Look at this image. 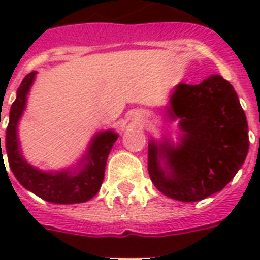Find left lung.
I'll return each instance as SVG.
<instances>
[{"label":"left lung","instance_id":"left-lung-1","mask_svg":"<svg viewBox=\"0 0 260 260\" xmlns=\"http://www.w3.org/2000/svg\"><path fill=\"white\" fill-rule=\"evenodd\" d=\"M169 113L181 120L183 135L177 147L167 140L150 143L152 183L182 202L200 201L224 189L243 166L250 147L246 113L232 85L221 75L198 85L179 83Z\"/></svg>","mask_w":260,"mask_h":260}]
</instances>
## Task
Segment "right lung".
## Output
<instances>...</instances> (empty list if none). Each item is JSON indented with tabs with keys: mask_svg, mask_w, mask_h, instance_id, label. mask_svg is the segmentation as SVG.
Listing matches in <instances>:
<instances>
[{
	"mask_svg": "<svg viewBox=\"0 0 260 260\" xmlns=\"http://www.w3.org/2000/svg\"><path fill=\"white\" fill-rule=\"evenodd\" d=\"M36 71H32L22 79L17 89V97L12 104L9 113V124L6 128V154L10 170L26 190L43 200L54 204H79L89 201L98 193L104 181L106 160L118 135L113 131L100 132L90 143L87 154L78 165L79 170L71 173L69 170L59 173H44L35 169L24 160L20 152L17 138V122L25 109L26 94L34 83ZM0 159L2 163V148L0 138ZM5 166V163H4Z\"/></svg>",
	"mask_w": 260,
	"mask_h": 260,
	"instance_id": "add662e5",
	"label": "right lung"
}]
</instances>
